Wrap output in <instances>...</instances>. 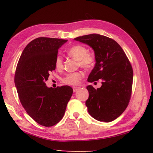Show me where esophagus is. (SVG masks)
<instances>
[{
  "mask_svg": "<svg viewBox=\"0 0 153 153\" xmlns=\"http://www.w3.org/2000/svg\"><path fill=\"white\" fill-rule=\"evenodd\" d=\"M79 89V87H73V91L74 92H76L77 90Z\"/></svg>",
  "mask_w": 153,
  "mask_h": 153,
  "instance_id": "obj_1",
  "label": "esophagus"
}]
</instances>
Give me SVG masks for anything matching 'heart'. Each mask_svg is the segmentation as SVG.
I'll return each instance as SVG.
<instances>
[{
	"instance_id": "heart-1",
	"label": "heart",
	"mask_w": 153,
	"mask_h": 153,
	"mask_svg": "<svg viewBox=\"0 0 153 153\" xmlns=\"http://www.w3.org/2000/svg\"><path fill=\"white\" fill-rule=\"evenodd\" d=\"M87 48L81 45H76L70 48L68 54L77 61L79 66L86 70L91 69L95 64V57L91 53H87ZM55 66L57 69L62 68V58L60 56H57L54 61ZM83 75L82 72H74L68 74L63 79L64 83L68 85H76L79 83Z\"/></svg>"
}]
</instances>
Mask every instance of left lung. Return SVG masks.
Wrapping results in <instances>:
<instances>
[{"label":"left lung","mask_w":153,"mask_h":153,"mask_svg":"<svg viewBox=\"0 0 153 153\" xmlns=\"http://www.w3.org/2000/svg\"><path fill=\"white\" fill-rule=\"evenodd\" d=\"M89 45L95 53V66L87 81L102 79V85L95 89L87 86L89 98L85 105L89 114L100 122H110L122 114L131 97L133 70L126 54L114 40L93 33L74 39Z\"/></svg>","instance_id":"1"}]
</instances>
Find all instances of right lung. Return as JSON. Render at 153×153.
I'll return each instance as SVG.
<instances>
[{"mask_svg": "<svg viewBox=\"0 0 153 153\" xmlns=\"http://www.w3.org/2000/svg\"><path fill=\"white\" fill-rule=\"evenodd\" d=\"M68 40L39 37L23 51L16 67L14 83L22 105L39 124L53 126L63 118L73 93L71 87H48L45 82L55 70L58 51Z\"/></svg>", "mask_w": 153, "mask_h": 153, "instance_id": "1", "label": "right lung"}]
</instances>
